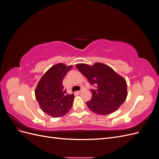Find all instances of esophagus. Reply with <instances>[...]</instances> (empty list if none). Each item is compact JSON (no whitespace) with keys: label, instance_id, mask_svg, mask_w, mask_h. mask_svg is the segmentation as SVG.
Listing matches in <instances>:
<instances>
[{"label":"esophagus","instance_id":"34e87169","mask_svg":"<svg viewBox=\"0 0 159 159\" xmlns=\"http://www.w3.org/2000/svg\"><path fill=\"white\" fill-rule=\"evenodd\" d=\"M82 91H83V89H81L80 91H78V93H80L82 92Z\"/></svg>","mask_w":159,"mask_h":159}]
</instances>
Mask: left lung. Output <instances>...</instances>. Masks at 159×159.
Returning <instances> with one entry per match:
<instances>
[{
  "label": "left lung",
  "mask_w": 159,
  "mask_h": 159,
  "mask_svg": "<svg viewBox=\"0 0 159 159\" xmlns=\"http://www.w3.org/2000/svg\"><path fill=\"white\" fill-rule=\"evenodd\" d=\"M76 68L85 75L95 89H91L92 98L86 105L96 114L105 115L115 111L125 101L127 83L111 68L102 63L90 66L77 64Z\"/></svg>",
  "instance_id": "obj_1"
}]
</instances>
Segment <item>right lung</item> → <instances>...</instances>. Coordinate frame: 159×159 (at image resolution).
<instances>
[{
	"mask_svg": "<svg viewBox=\"0 0 159 159\" xmlns=\"http://www.w3.org/2000/svg\"><path fill=\"white\" fill-rule=\"evenodd\" d=\"M72 68L63 64L52 66L42 77L35 90L36 98L44 113L53 117L65 115L72 107L74 95L66 93L62 81Z\"/></svg>",
	"mask_w": 159,
	"mask_h": 159,
	"instance_id": "1",
	"label": "right lung"
}]
</instances>
